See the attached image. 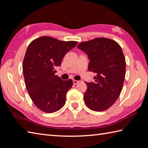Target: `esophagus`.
<instances>
[{"label": "esophagus", "instance_id": "1", "mask_svg": "<svg viewBox=\"0 0 148 148\" xmlns=\"http://www.w3.org/2000/svg\"><path fill=\"white\" fill-rule=\"evenodd\" d=\"M79 81H77V80H73V83H74V84H77L79 83Z\"/></svg>", "mask_w": 148, "mask_h": 148}]
</instances>
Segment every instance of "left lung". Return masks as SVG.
I'll return each instance as SVG.
<instances>
[{
  "instance_id": "obj_1",
  "label": "left lung",
  "mask_w": 148,
  "mask_h": 148,
  "mask_svg": "<svg viewBox=\"0 0 148 148\" xmlns=\"http://www.w3.org/2000/svg\"><path fill=\"white\" fill-rule=\"evenodd\" d=\"M77 48L88 56V71L97 74L95 82H85L84 102L93 111H106L115 103L123 85L126 62L121 46L114 40L97 37Z\"/></svg>"
}]
</instances>
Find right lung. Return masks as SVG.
I'll return each instance as SVG.
<instances>
[{"mask_svg":"<svg viewBox=\"0 0 148 148\" xmlns=\"http://www.w3.org/2000/svg\"><path fill=\"white\" fill-rule=\"evenodd\" d=\"M76 41H63L51 37L34 39L28 46L23 62V72L27 90L33 103L40 111L52 113L64 106L66 93L73 81L62 80L55 75L56 67Z\"/></svg>","mask_w":148,"mask_h":148,"instance_id":"add662e5","label":"right lung"}]
</instances>
